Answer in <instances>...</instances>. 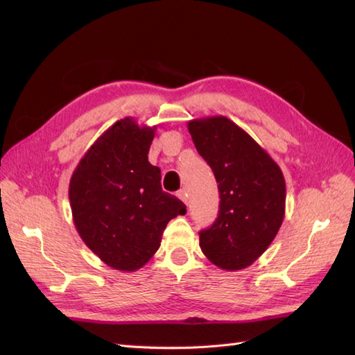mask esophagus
Instances as JSON below:
<instances>
[{
	"mask_svg": "<svg viewBox=\"0 0 355 355\" xmlns=\"http://www.w3.org/2000/svg\"><path fill=\"white\" fill-rule=\"evenodd\" d=\"M177 197H178L180 200H182V201L184 202V205L187 206V202H189V201H187V192H186L184 189H182V191H178V192H177Z\"/></svg>",
	"mask_w": 355,
	"mask_h": 355,
	"instance_id": "1",
	"label": "esophagus"
}]
</instances>
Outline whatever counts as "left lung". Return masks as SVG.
<instances>
[{
    "label": "left lung",
    "instance_id": "1",
    "mask_svg": "<svg viewBox=\"0 0 355 355\" xmlns=\"http://www.w3.org/2000/svg\"><path fill=\"white\" fill-rule=\"evenodd\" d=\"M187 130L215 173L221 198L216 221L200 232L201 250L223 270L252 266L282 225L284 173L267 150L227 117L193 119Z\"/></svg>",
    "mask_w": 355,
    "mask_h": 355
}]
</instances>
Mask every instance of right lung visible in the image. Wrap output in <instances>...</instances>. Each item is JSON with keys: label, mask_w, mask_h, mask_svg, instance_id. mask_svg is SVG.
Masks as SVG:
<instances>
[{"label": "right lung", "mask_w": 355, "mask_h": 355, "mask_svg": "<svg viewBox=\"0 0 355 355\" xmlns=\"http://www.w3.org/2000/svg\"><path fill=\"white\" fill-rule=\"evenodd\" d=\"M157 126L134 117L111 125L73 171L69 198L79 236L97 258L135 271L153 258L166 225L186 206L163 192L162 173L148 162Z\"/></svg>", "instance_id": "obj_1"}]
</instances>
